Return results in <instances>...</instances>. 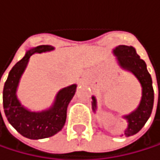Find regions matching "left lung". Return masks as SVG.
<instances>
[{"mask_svg":"<svg viewBox=\"0 0 160 160\" xmlns=\"http://www.w3.org/2000/svg\"><path fill=\"white\" fill-rule=\"evenodd\" d=\"M112 54L115 56L117 65L121 69L129 71L137 78L141 86V99L137 109L129 114L122 115L127 120L128 126L121 137H131L138 133L145 125L151 116L154 106V89L153 81L147 70L146 63L140 59L139 55L132 46H117L112 49ZM92 108L93 112L97 110V100L94 95L92 96Z\"/></svg>","mask_w":160,"mask_h":160,"instance_id":"8db88e82","label":"left lung"}]
</instances>
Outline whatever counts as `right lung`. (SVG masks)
<instances>
[{"label": "right lung", "instance_id": "obj_1", "mask_svg": "<svg viewBox=\"0 0 160 160\" xmlns=\"http://www.w3.org/2000/svg\"><path fill=\"white\" fill-rule=\"evenodd\" d=\"M51 50H54V47L49 45H42L28 49L23 58L9 71L3 87L2 103L7 120L22 137L29 139L50 138L63 129L67 119L68 106L76 92V84L63 88L57 92L49 108L38 112L28 109L18 99L19 83L28 65L30 56L35 53Z\"/></svg>", "mask_w": 160, "mask_h": 160}]
</instances>
